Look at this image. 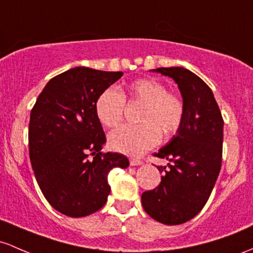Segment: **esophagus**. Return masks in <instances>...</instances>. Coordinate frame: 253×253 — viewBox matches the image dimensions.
<instances>
[{
  "label": "esophagus",
  "mask_w": 253,
  "mask_h": 253,
  "mask_svg": "<svg viewBox=\"0 0 253 253\" xmlns=\"http://www.w3.org/2000/svg\"><path fill=\"white\" fill-rule=\"evenodd\" d=\"M129 163H131V166H140L143 162L140 160H137V158H131Z\"/></svg>",
  "instance_id": "obj_1"
}]
</instances>
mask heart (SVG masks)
<instances>
[{
  "label": "heart",
  "instance_id": "b5f03b06",
  "mask_svg": "<svg viewBox=\"0 0 253 253\" xmlns=\"http://www.w3.org/2000/svg\"><path fill=\"white\" fill-rule=\"evenodd\" d=\"M140 103L138 125H122L110 132L108 143L114 151L139 156L160 140L168 139L179 129L184 119V102L154 78L133 80L126 87L109 86L95 102L97 119L104 127H115L124 116L125 104Z\"/></svg>",
  "mask_w": 253,
  "mask_h": 253
}]
</instances>
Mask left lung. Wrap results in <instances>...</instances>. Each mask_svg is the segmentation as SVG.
<instances>
[{
  "label": "left lung",
  "instance_id": "8db88e82",
  "mask_svg": "<svg viewBox=\"0 0 253 253\" xmlns=\"http://www.w3.org/2000/svg\"><path fill=\"white\" fill-rule=\"evenodd\" d=\"M173 78L185 113L176 134L155 156L169 163L160 166V185L141 194L148 215L161 223L181 224L204 208L221 170L223 119L211 88L182 67L156 68Z\"/></svg>",
  "mask_w": 253,
  "mask_h": 253
}]
</instances>
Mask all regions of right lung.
Returning a JSON list of instances; mask_svg holds the SVG:
<instances>
[{
	"label": "right lung",
	"instance_id": "add662e5",
	"mask_svg": "<svg viewBox=\"0 0 253 253\" xmlns=\"http://www.w3.org/2000/svg\"><path fill=\"white\" fill-rule=\"evenodd\" d=\"M122 74L71 68L49 80L31 110L29 151L36 180L49 204L69 217L101 209L110 193L108 173L129 166L124 155L101 151L105 134L95 113L97 97Z\"/></svg>",
	"mask_w": 253,
	"mask_h": 253
}]
</instances>
